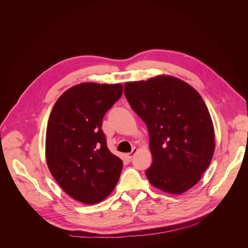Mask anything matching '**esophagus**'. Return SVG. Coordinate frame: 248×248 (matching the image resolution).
<instances>
[{"label": "esophagus", "instance_id": "obj_1", "mask_svg": "<svg viewBox=\"0 0 248 248\" xmlns=\"http://www.w3.org/2000/svg\"><path fill=\"white\" fill-rule=\"evenodd\" d=\"M136 152H137V148H136V147H134V148L132 149V151H131V152H129V153H127V154H126L127 158H128V159H131V158L136 154Z\"/></svg>", "mask_w": 248, "mask_h": 248}]
</instances>
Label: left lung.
Returning a JSON list of instances; mask_svg holds the SVG:
<instances>
[{"label": "left lung", "instance_id": "left-lung-1", "mask_svg": "<svg viewBox=\"0 0 248 248\" xmlns=\"http://www.w3.org/2000/svg\"><path fill=\"white\" fill-rule=\"evenodd\" d=\"M124 95L149 132L150 184L170 194L193 187L209 167L215 150V131L200 94L171 76L124 84Z\"/></svg>", "mask_w": 248, "mask_h": 248}]
</instances>
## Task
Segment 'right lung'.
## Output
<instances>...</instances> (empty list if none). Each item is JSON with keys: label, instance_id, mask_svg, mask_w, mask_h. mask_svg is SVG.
<instances>
[{"label": "right lung", "instance_id": "right-lung-1", "mask_svg": "<svg viewBox=\"0 0 248 248\" xmlns=\"http://www.w3.org/2000/svg\"><path fill=\"white\" fill-rule=\"evenodd\" d=\"M123 94V85L84 82L55 103L45 154L50 172L70 197L95 204L108 197L120 179L123 161L107 147L102 120Z\"/></svg>", "mask_w": 248, "mask_h": 248}]
</instances>
